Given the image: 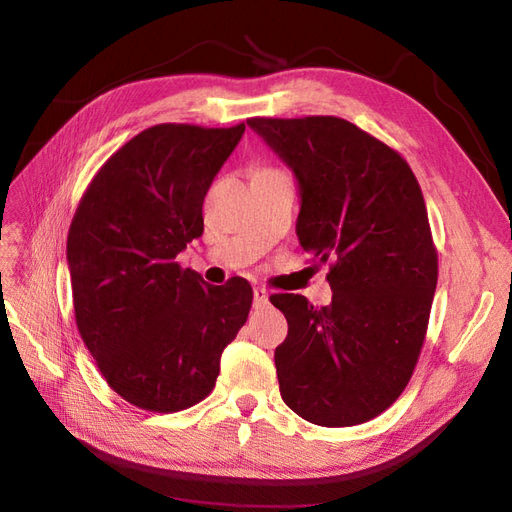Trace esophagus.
I'll use <instances>...</instances> for the list:
<instances>
[{
    "label": "esophagus",
    "instance_id": "34e87169",
    "mask_svg": "<svg viewBox=\"0 0 512 512\" xmlns=\"http://www.w3.org/2000/svg\"><path fill=\"white\" fill-rule=\"evenodd\" d=\"M267 303H269V292L265 288H256L254 290V307L262 309Z\"/></svg>",
    "mask_w": 512,
    "mask_h": 512
}]
</instances>
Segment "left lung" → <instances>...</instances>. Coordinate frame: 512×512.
<instances>
[{
    "label": "left lung",
    "instance_id": "left-lung-1",
    "mask_svg": "<svg viewBox=\"0 0 512 512\" xmlns=\"http://www.w3.org/2000/svg\"><path fill=\"white\" fill-rule=\"evenodd\" d=\"M299 183L297 237L329 262V305L273 294L288 320L275 348L286 406L322 427L382 414L421 354L438 254L421 185L395 149L339 117L247 119Z\"/></svg>",
    "mask_w": 512,
    "mask_h": 512
}]
</instances>
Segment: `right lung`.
I'll return each mask as SVG.
<instances>
[{
    "mask_svg": "<svg viewBox=\"0 0 512 512\" xmlns=\"http://www.w3.org/2000/svg\"><path fill=\"white\" fill-rule=\"evenodd\" d=\"M243 132L245 123L147 128L104 162L76 207V327L108 386L136 408L179 412L203 401L250 314L243 277L211 286L175 262L203 235V200Z\"/></svg>",
    "mask_w": 512,
    "mask_h": 512,
    "instance_id": "obj_1",
    "label": "right lung"
}]
</instances>
